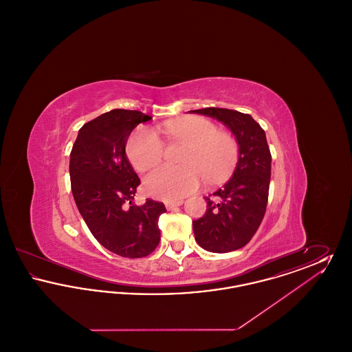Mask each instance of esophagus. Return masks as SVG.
Masks as SVG:
<instances>
[{
  "label": "esophagus",
  "instance_id": "1",
  "mask_svg": "<svg viewBox=\"0 0 352 352\" xmlns=\"http://www.w3.org/2000/svg\"><path fill=\"white\" fill-rule=\"evenodd\" d=\"M182 204H184V201H182V199H179V201H165V206H166V208H168V210H174L175 207L182 206Z\"/></svg>",
  "mask_w": 352,
  "mask_h": 352
}]
</instances>
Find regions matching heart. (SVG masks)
I'll return each mask as SVG.
<instances>
[{"instance_id": "b5f03b06", "label": "heart", "mask_w": 352, "mask_h": 352, "mask_svg": "<svg viewBox=\"0 0 352 352\" xmlns=\"http://www.w3.org/2000/svg\"><path fill=\"white\" fill-rule=\"evenodd\" d=\"M165 132L174 140L187 144L182 166L161 165L145 177L146 192L160 199H178L194 191L206 175L207 181L224 178L237 158V142L232 134L217 131L214 122L201 116L175 118L165 124ZM126 154L137 170H148L160 164L165 155V142L158 132L142 125L131 134Z\"/></svg>"}]
</instances>
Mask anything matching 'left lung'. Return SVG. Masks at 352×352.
<instances>
[{
    "instance_id": "obj_1",
    "label": "left lung",
    "mask_w": 352,
    "mask_h": 352,
    "mask_svg": "<svg viewBox=\"0 0 352 352\" xmlns=\"http://www.w3.org/2000/svg\"><path fill=\"white\" fill-rule=\"evenodd\" d=\"M217 118L231 129L239 144L232 177L206 197V214L192 220L197 243L215 253L236 251L251 241L268 204L272 155L264 129L251 115L226 108L190 111Z\"/></svg>"
}]
</instances>
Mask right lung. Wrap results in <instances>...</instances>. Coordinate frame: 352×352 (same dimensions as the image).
I'll return each mask as SVG.
<instances>
[{
    "label": "right lung",
    "instance_id": "right-lung-1",
    "mask_svg": "<svg viewBox=\"0 0 352 352\" xmlns=\"http://www.w3.org/2000/svg\"><path fill=\"white\" fill-rule=\"evenodd\" d=\"M140 111L113 109L84 124L69 154L71 190L91 234L118 256L151 254L161 240V201L134 203L140 178L125 146L134 128L151 120Z\"/></svg>",
    "mask_w": 352,
    "mask_h": 352
}]
</instances>
